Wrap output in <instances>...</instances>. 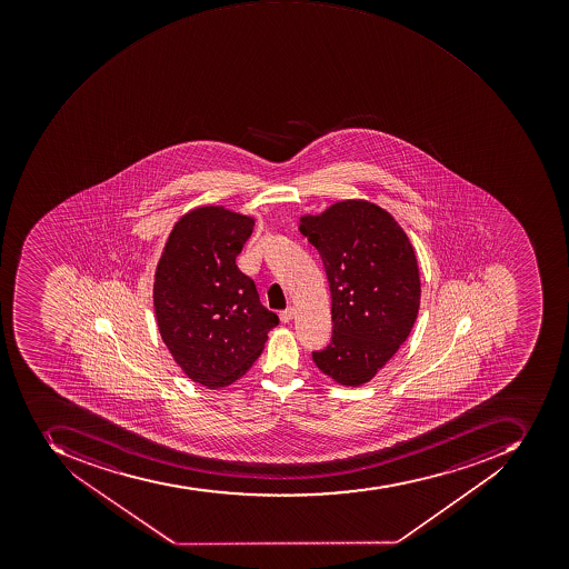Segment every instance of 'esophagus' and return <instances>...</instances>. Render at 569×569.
<instances>
[{
  "instance_id": "1",
  "label": "esophagus",
  "mask_w": 569,
  "mask_h": 569,
  "mask_svg": "<svg viewBox=\"0 0 569 569\" xmlns=\"http://www.w3.org/2000/svg\"><path fill=\"white\" fill-rule=\"evenodd\" d=\"M292 319H295V309H291V307H289V309L282 310V312H280V321L291 322Z\"/></svg>"
}]
</instances>
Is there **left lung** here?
Masks as SVG:
<instances>
[{
    "label": "left lung",
    "instance_id": "1",
    "mask_svg": "<svg viewBox=\"0 0 569 569\" xmlns=\"http://www.w3.org/2000/svg\"><path fill=\"white\" fill-rule=\"evenodd\" d=\"M300 230L319 251L331 292V340L312 360L337 383L360 387L396 355L419 313L413 247L385 209L363 200L303 217Z\"/></svg>",
    "mask_w": 569,
    "mask_h": 569
}]
</instances>
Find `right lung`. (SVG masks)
<instances>
[{
	"instance_id": "1",
	"label": "right lung",
	"mask_w": 569,
	"mask_h": 569,
	"mask_svg": "<svg viewBox=\"0 0 569 569\" xmlns=\"http://www.w3.org/2000/svg\"><path fill=\"white\" fill-rule=\"evenodd\" d=\"M253 220L199 208L177 221L156 269L159 333L188 378L221 388L260 357L278 316L236 264Z\"/></svg>"
}]
</instances>
